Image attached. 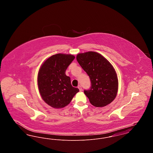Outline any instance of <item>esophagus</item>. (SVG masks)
Here are the masks:
<instances>
[{
  "label": "esophagus",
  "instance_id": "esophagus-1",
  "mask_svg": "<svg viewBox=\"0 0 153 153\" xmlns=\"http://www.w3.org/2000/svg\"><path fill=\"white\" fill-rule=\"evenodd\" d=\"M78 88L79 89L80 91H82V88H81V85H79L78 86Z\"/></svg>",
  "mask_w": 153,
  "mask_h": 153
}]
</instances>
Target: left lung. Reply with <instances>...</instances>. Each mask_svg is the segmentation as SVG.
Wrapping results in <instances>:
<instances>
[{
    "label": "left lung",
    "instance_id": "8db88e82",
    "mask_svg": "<svg viewBox=\"0 0 153 153\" xmlns=\"http://www.w3.org/2000/svg\"><path fill=\"white\" fill-rule=\"evenodd\" d=\"M79 64L91 80V87L84 91L95 107L106 106L116 97L118 89L117 73L113 66L101 54L88 51L76 57Z\"/></svg>",
    "mask_w": 153,
    "mask_h": 153
}]
</instances>
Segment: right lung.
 <instances>
[{
	"mask_svg": "<svg viewBox=\"0 0 153 153\" xmlns=\"http://www.w3.org/2000/svg\"><path fill=\"white\" fill-rule=\"evenodd\" d=\"M71 54H57L47 59L38 75V85L45 102L55 108L70 103L79 89L72 87L65 71L74 59Z\"/></svg>",
	"mask_w": 153,
	"mask_h": 153,
	"instance_id": "1",
	"label": "right lung"
}]
</instances>
